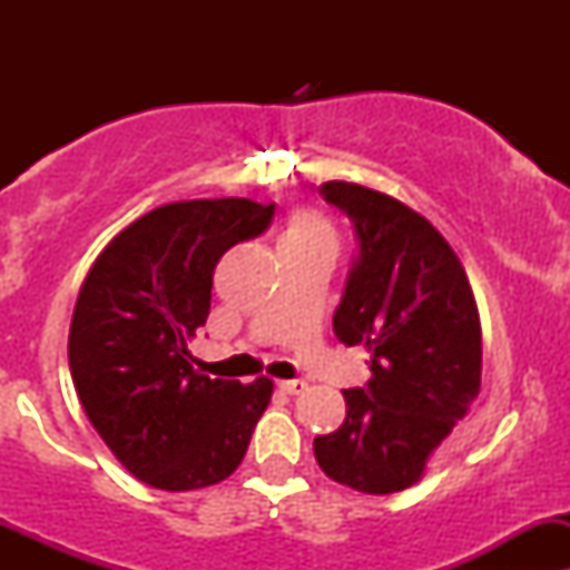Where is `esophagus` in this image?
<instances>
[{
	"mask_svg": "<svg viewBox=\"0 0 570 570\" xmlns=\"http://www.w3.org/2000/svg\"><path fill=\"white\" fill-rule=\"evenodd\" d=\"M278 389H281V392H284V394H303V392H306V389H308V383L297 377V381H281Z\"/></svg>",
	"mask_w": 570,
	"mask_h": 570,
	"instance_id": "esophagus-1",
	"label": "esophagus"
}]
</instances>
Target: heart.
I'll use <instances>...</instances> for the list:
<instances>
[{"label":"heart","mask_w":570,"mask_h":570,"mask_svg":"<svg viewBox=\"0 0 570 570\" xmlns=\"http://www.w3.org/2000/svg\"><path fill=\"white\" fill-rule=\"evenodd\" d=\"M338 245H342V239H338L331 217L314 209L297 212L286 226L284 237H281V253H327V256L336 258Z\"/></svg>","instance_id":"heart-1"}]
</instances>
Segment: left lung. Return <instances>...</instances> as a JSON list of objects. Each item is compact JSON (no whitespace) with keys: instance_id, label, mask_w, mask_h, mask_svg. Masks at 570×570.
Segmentation results:
<instances>
[{"instance_id":"left-lung-1","label":"left lung","mask_w":570,"mask_h":570,"mask_svg":"<svg viewBox=\"0 0 570 570\" xmlns=\"http://www.w3.org/2000/svg\"><path fill=\"white\" fill-rule=\"evenodd\" d=\"M320 193L358 234L333 331L364 344L372 377L344 389V424L314 439V455L331 480L383 497L422 480L480 394V314L461 258L428 217L361 184Z\"/></svg>"}]
</instances>
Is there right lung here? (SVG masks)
<instances>
[{
  "instance_id": "obj_1",
  "label": "right lung",
  "mask_w": 570,
  "mask_h": 570,
  "mask_svg": "<svg viewBox=\"0 0 570 570\" xmlns=\"http://www.w3.org/2000/svg\"><path fill=\"white\" fill-rule=\"evenodd\" d=\"M275 204L176 200L126 226L90 267L68 333L73 389L129 474L159 491L226 480L248 452L273 381L200 375L189 353L228 248L269 226Z\"/></svg>"
}]
</instances>
